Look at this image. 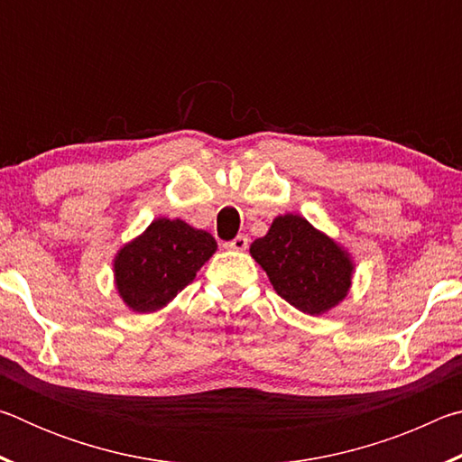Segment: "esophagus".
Here are the masks:
<instances>
[{
    "instance_id": "esophagus-1",
    "label": "esophagus",
    "mask_w": 462,
    "mask_h": 462,
    "mask_svg": "<svg viewBox=\"0 0 462 462\" xmlns=\"http://www.w3.org/2000/svg\"><path fill=\"white\" fill-rule=\"evenodd\" d=\"M224 246L230 248V250H246L248 248V236H246V234H238L236 238L230 240V242H226Z\"/></svg>"
}]
</instances>
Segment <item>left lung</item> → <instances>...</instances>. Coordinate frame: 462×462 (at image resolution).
<instances>
[{"label":"left lung","mask_w":462,"mask_h":462,"mask_svg":"<svg viewBox=\"0 0 462 462\" xmlns=\"http://www.w3.org/2000/svg\"><path fill=\"white\" fill-rule=\"evenodd\" d=\"M250 254L275 291L306 314H324L348 293L353 263L301 216H279L267 236L250 245Z\"/></svg>","instance_id":"8db88e82"}]
</instances>
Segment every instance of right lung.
Listing matches in <instances>:
<instances>
[{
  "mask_svg": "<svg viewBox=\"0 0 462 462\" xmlns=\"http://www.w3.org/2000/svg\"><path fill=\"white\" fill-rule=\"evenodd\" d=\"M216 253L212 234L183 220H154L116 256V285L128 306L148 314L173 300Z\"/></svg>",
  "mask_w": 462,
  "mask_h": 462,
  "instance_id": "1",
  "label": "right lung"
}]
</instances>
